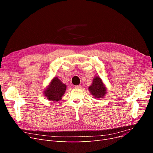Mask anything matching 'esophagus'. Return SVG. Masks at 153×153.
Listing matches in <instances>:
<instances>
[{"label": "esophagus", "instance_id": "1", "mask_svg": "<svg viewBox=\"0 0 153 153\" xmlns=\"http://www.w3.org/2000/svg\"><path fill=\"white\" fill-rule=\"evenodd\" d=\"M75 89H81V88H82V86H81L80 85H75Z\"/></svg>", "mask_w": 153, "mask_h": 153}]
</instances>
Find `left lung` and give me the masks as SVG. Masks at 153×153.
Returning a JSON list of instances; mask_svg holds the SVG:
<instances>
[{
    "instance_id": "8db88e82",
    "label": "left lung",
    "mask_w": 153,
    "mask_h": 153,
    "mask_svg": "<svg viewBox=\"0 0 153 153\" xmlns=\"http://www.w3.org/2000/svg\"><path fill=\"white\" fill-rule=\"evenodd\" d=\"M91 94L96 99H101L106 94V87L99 76H95L92 84L88 87Z\"/></svg>"
}]
</instances>
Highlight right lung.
I'll list each match as a JSON object with an SVG mask.
<instances>
[{"label": "right lung", "instance_id": "right-lung-1", "mask_svg": "<svg viewBox=\"0 0 153 153\" xmlns=\"http://www.w3.org/2000/svg\"><path fill=\"white\" fill-rule=\"evenodd\" d=\"M66 85L62 83L58 77L55 76L43 91V94L48 100L57 102L62 100V97L66 92Z\"/></svg>", "mask_w": 153, "mask_h": 153}]
</instances>
